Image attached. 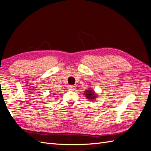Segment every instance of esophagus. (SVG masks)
Wrapping results in <instances>:
<instances>
[{"mask_svg":"<svg viewBox=\"0 0 151 151\" xmlns=\"http://www.w3.org/2000/svg\"><path fill=\"white\" fill-rule=\"evenodd\" d=\"M68 89L69 91H74L75 89V87L74 86H69L68 87Z\"/></svg>","mask_w":151,"mask_h":151,"instance_id":"1","label":"esophagus"}]
</instances>
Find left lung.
Masks as SVG:
<instances>
[{
    "label": "left lung",
    "mask_w": 151,
    "mask_h": 151,
    "mask_svg": "<svg viewBox=\"0 0 151 151\" xmlns=\"http://www.w3.org/2000/svg\"><path fill=\"white\" fill-rule=\"evenodd\" d=\"M84 94H85L86 99L88 100H95L96 96V94L94 93V91L91 90V89H87L84 92Z\"/></svg>",
    "instance_id": "left-lung-1"
}]
</instances>
